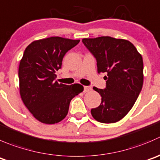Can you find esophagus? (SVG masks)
Returning <instances> with one entry per match:
<instances>
[{
	"mask_svg": "<svg viewBox=\"0 0 160 160\" xmlns=\"http://www.w3.org/2000/svg\"><path fill=\"white\" fill-rule=\"evenodd\" d=\"M91 91V87H88V86H85L83 88V92L87 93V92H89V91Z\"/></svg>",
	"mask_w": 160,
	"mask_h": 160,
	"instance_id": "1",
	"label": "esophagus"
}]
</instances>
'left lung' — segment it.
Wrapping results in <instances>:
<instances>
[{
  "label": "left lung",
  "mask_w": 160,
  "mask_h": 160,
  "mask_svg": "<svg viewBox=\"0 0 160 160\" xmlns=\"http://www.w3.org/2000/svg\"><path fill=\"white\" fill-rule=\"evenodd\" d=\"M82 42L97 62L98 72L105 73V89H93L102 97L100 105L91 110L100 123L123 119L135 103L143 85V60L134 44L111 37L84 38Z\"/></svg>",
  "instance_id": "obj_1"
}]
</instances>
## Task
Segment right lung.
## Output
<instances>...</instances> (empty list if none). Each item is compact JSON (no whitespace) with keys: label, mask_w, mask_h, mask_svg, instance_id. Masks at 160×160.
Segmentation results:
<instances>
[{"label":"right lung","mask_w":160,"mask_h":160,"mask_svg":"<svg viewBox=\"0 0 160 160\" xmlns=\"http://www.w3.org/2000/svg\"><path fill=\"white\" fill-rule=\"evenodd\" d=\"M79 42L52 37L33 41L25 50L18 68L20 95L26 108L41 123L62 121L71 100L83 91V86L78 83L69 86L55 80L63 57Z\"/></svg>","instance_id":"add662e5"}]
</instances>
